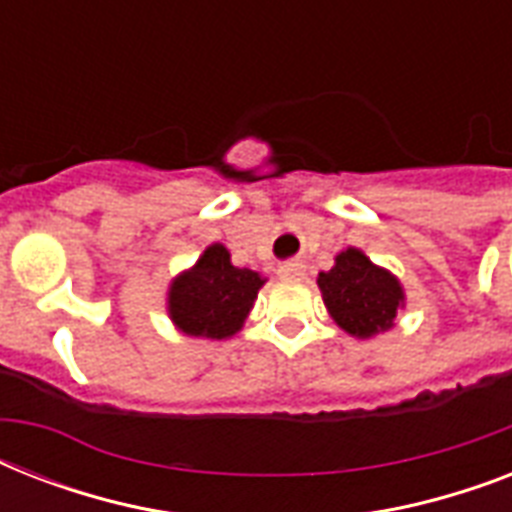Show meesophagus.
<instances>
[{
	"mask_svg": "<svg viewBox=\"0 0 512 512\" xmlns=\"http://www.w3.org/2000/svg\"><path fill=\"white\" fill-rule=\"evenodd\" d=\"M279 276L281 279H303L305 265L300 260H289V263L279 265Z\"/></svg>",
	"mask_w": 512,
	"mask_h": 512,
	"instance_id": "1",
	"label": "esophagus"
}]
</instances>
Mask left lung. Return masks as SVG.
<instances>
[{"mask_svg":"<svg viewBox=\"0 0 512 512\" xmlns=\"http://www.w3.org/2000/svg\"><path fill=\"white\" fill-rule=\"evenodd\" d=\"M319 289L332 319L353 337L390 329L404 303L401 284L353 247L337 255L332 271L319 273Z\"/></svg>","mask_w":512,"mask_h":512,"instance_id":"left-lung-1","label":"left lung"}]
</instances>
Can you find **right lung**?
Wrapping results in <instances>:
<instances>
[{
  "label": "right lung",
  "instance_id": "add662e5",
  "mask_svg": "<svg viewBox=\"0 0 512 512\" xmlns=\"http://www.w3.org/2000/svg\"><path fill=\"white\" fill-rule=\"evenodd\" d=\"M260 287L255 271L231 265L228 249L212 244L191 271L172 281L170 316L185 335L223 340L239 332Z\"/></svg>",
  "mask_w": 512,
  "mask_h": 512
}]
</instances>
